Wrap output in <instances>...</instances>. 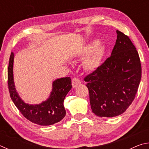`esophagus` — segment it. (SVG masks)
<instances>
[{"label":"esophagus","instance_id":"obj_1","mask_svg":"<svg viewBox=\"0 0 149 149\" xmlns=\"http://www.w3.org/2000/svg\"><path fill=\"white\" fill-rule=\"evenodd\" d=\"M81 84V81L77 77H74L72 79V87L75 88Z\"/></svg>","mask_w":149,"mask_h":149}]
</instances>
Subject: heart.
<instances>
[{"instance_id": "b5f03b06", "label": "heart", "mask_w": 149, "mask_h": 149, "mask_svg": "<svg viewBox=\"0 0 149 149\" xmlns=\"http://www.w3.org/2000/svg\"><path fill=\"white\" fill-rule=\"evenodd\" d=\"M104 44L99 43L98 40H93L82 49L81 54L87 56L83 62V68L87 72H94L100 66L106 53Z\"/></svg>"}]
</instances>
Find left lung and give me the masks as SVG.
<instances>
[{"mask_svg": "<svg viewBox=\"0 0 149 149\" xmlns=\"http://www.w3.org/2000/svg\"><path fill=\"white\" fill-rule=\"evenodd\" d=\"M111 56L85 77L93 112L111 118L123 114L135 97L141 79V65L136 48L127 35L117 30Z\"/></svg>", "mask_w": 149, "mask_h": 149, "instance_id": "obj_1", "label": "left lung"}]
</instances>
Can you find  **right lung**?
<instances>
[{
  "mask_svg": "<svg viewBox=\"0 0 149 149\" xmlns=\"http://www.w3.org/2000/svg\"><path fill=\"white\" fill-rule=\"evenodd\" d=\"M14 54L12 52L8 68V85L10 95L17 109L24 116L32 123L39 125H50L59 122L65 117L64 100L72 89L70 77L55 79L49 97L40 104H30L21 99L16 89L14 81L13 66Z\"/></svg>",
  "mask_w": 149,
  "mask_h": 149,
  "instance_id": "obj_1",
  "label": "right lung"
}]
</instances>
